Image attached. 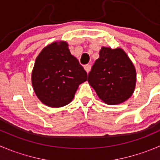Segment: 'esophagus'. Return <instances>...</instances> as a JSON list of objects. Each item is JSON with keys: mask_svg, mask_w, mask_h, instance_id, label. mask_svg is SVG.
<instances>
[{"mask_svg": "<svg viewBox=\"0 0 160 160\" xmlns=\"http://www.w3.org/2000/svg\"><path fill=\"white\" fill-rule=\"evenodd\" d=\"M84 69H85V70H86V72L88 73V72H90V70H91V66L90 64L86 65V66H84Z\"/></svg>", "mask_w": 160, "mask_h": 160, "instance_id": "34e87169", "label": "esophagus"}]
</instances>
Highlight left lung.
I'll return each mask as SVG.
<instances>
[{
    "instance_id": "1",
    "label": "left lung",
    "mask_w": 160,
    "mask_h": 160,
    "mask_svg": "<svg viewBox=\"0 0 160 160\" xmlns=\"http://www.w3.org/2000/svg\"><path fill=\"white\" fill-rule=\"evenodd\" d=\"M136 76L135 67L123 49L102 47L88 81L102 102L119 105L132 96Z\"/></svg>"
}]
</instances>
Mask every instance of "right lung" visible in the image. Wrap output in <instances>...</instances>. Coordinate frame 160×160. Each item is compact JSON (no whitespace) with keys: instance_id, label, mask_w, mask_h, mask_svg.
<instances>
[{"instance_id":"add662e5","label":"right lung","mask_w":160,"mask_h":160,"mask_svg":"<svg viewBox=\"0 0 160 160\" xmlns=\"http://www.w3.org/2000/svg\"><path fill=\"white\" fill-rule=\"evenodd\" d=\"M66 41H56L43 48L32 71V85L36 95L52 108L72 102L79 85L88 74L77 58L71 55Z\"/></svg>"}]
</instances>
